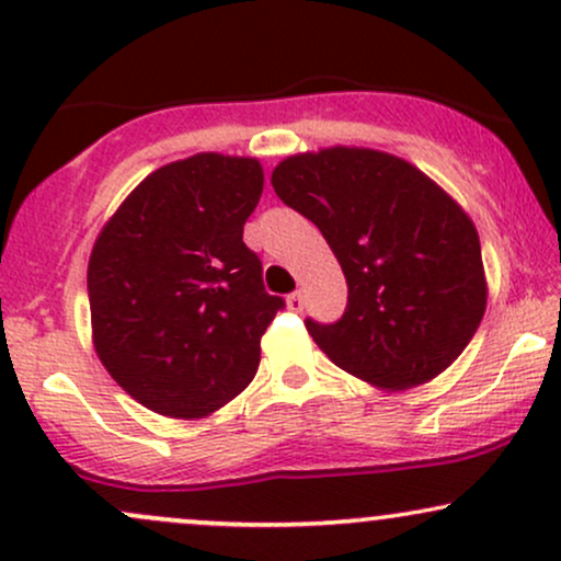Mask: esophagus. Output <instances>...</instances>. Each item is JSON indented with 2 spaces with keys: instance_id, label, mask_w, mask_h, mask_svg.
<instances>
[{
  "instance_id": "obj_1",
  "label": "esophagus",
  "mask_w": 561,
  "mask_h": 561,
  "mask_svg": "<svg viewBox=\"0 0 561 561\" xmlns=\"http://www.w3.org/2000/svg\"><path fill=\"white\" fill-rule=\"evenodd\" d=\"M287 308H289V311L300 313L302 308H306V298H302V293H293V295H287Z\"/></svg>"
}]
</instances>
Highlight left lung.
Instances as JSON below:
<instances>
[{"instance_id": "1", "label": "left lung", "mask_w": 561, "mask_h": 561, "mask_svg": "<svg viewBox=\"0 0 561 561\" xmlns=\"http://www.w3.org/2000/svg\"><path fill=\"white\" fill-rule=\"evenodd\" d=\"M285 205L313 221L347 282L334 324L306 319L332 364L388 390L448 369L478 332L488 287L474 224L405 160L330 147L282 160Z\"/></svg>"}]
</instances>
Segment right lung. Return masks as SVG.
<instances>
[{"label":"right lung","mask_w":561,"mask_h":561,"mask_svg":"<svg viewBox=\"0 0 561 561\" xmlns=\"http://www.w3.org/2000/svg\"><path fill=\"white\" fill-rule=\"evenodd\" d=\"M261 192L259 160L199 152L150 173L96 237V356L156 414L208 416L259 371L263 332L285 308L242 242Z\"/></svg>","instance_id":"right-lung-1"}]
</instances>
